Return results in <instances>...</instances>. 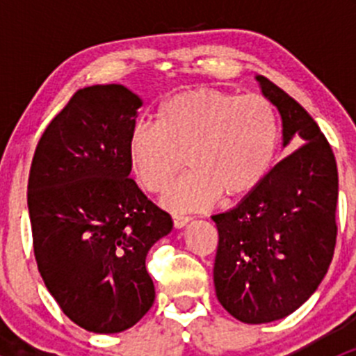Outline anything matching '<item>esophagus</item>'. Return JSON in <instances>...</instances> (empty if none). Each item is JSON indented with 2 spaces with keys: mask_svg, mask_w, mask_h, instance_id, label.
Returning a JSON list of instances; mask_svg holds the SVG:
<instances>
[{
  "mask_svg": "<svg viewBox=\"0 0 356 356\" xmlns=\"http://www.w3.org/2000/svg\"><path fill=\"white\" fill-rule=\"evenodd\" d=\"M172 220H174L175 229H182V227H186L189 222H191V218L184 217V215H174V217H172Z\"/></svg>",
  "mask_w": 356,
  "mask_h": 356,
  "instance_id": "esophagus-1",
  "label": "esophagus"
}]
</instances>
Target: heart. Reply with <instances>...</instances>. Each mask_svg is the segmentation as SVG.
Wrapping results in <instances>:
<instances>
[{"instance_id": "heart-1", "label": "heart", "mask_w": 356, "mask_h": 356, "mask_svg": "<svg viewBox=\"0 0 356 356\" xmlns=\"http://www.w3.org/2000/svg\"><path fill=\"white\" fill-rule=\"evenodd\" d=\"M279 143V120L265 96L198 88L165 99L156 124L139 122L129 136V165L152 193L167 186L186 156L191 172L172 182L161 204L175 213L201 211L224 195L236 200L258 188Z\"/></svg>"}]
</instances>
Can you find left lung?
<instances>
[{"label": "left lung", "instance_id": "1", "mask_svg": "<svg viewBox=\"0 0 356 356\" xmlns=\"http://www.w3.org/2000/svg\"><path fill=\"white\" fill-rule=\"evenodd\" d=\"M281 115L291 149L232 210L211 217L218 229L215 293L245 324L288 317L318 288L336 246L337 167L317 122L288 92L257 75Z\"/></svg>", "mask_w": 356, "mask_h": 356}]
</instances>
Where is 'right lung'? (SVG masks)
<instances>
[{
	"label": "right lung",
	"instance_id": "right-lung-1",
	"mask_svg": "<svg viewBox=\"0 0 356 356\" xmlns=\"http://www.w3.org/2000/svg\"><path fill=\"white\" fill-rule=\"evenodd\" d=\"M141 105L120 84L79 89L32 158L38 268L63 314L89 332H122L145 317L155 301L146 254L174 225L129 179V136Z\"/></svg>",
	"mask_w": 356,
	"mask_h": 356
}]
</instances>
